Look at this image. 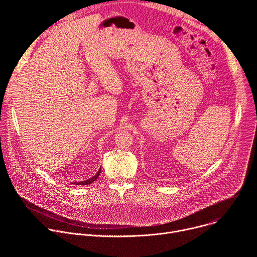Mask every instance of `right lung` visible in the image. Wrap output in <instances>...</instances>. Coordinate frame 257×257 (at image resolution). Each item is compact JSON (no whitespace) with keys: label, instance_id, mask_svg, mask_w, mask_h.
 Listing matches in <instances>:
<instances>
[{"label":"right lung","instance_id":"right-lung-1","mask_svg":"<svg viewBox=\"0 0 257 257\" xmlns=\"http://www.w3.org/2000/svg\"><path fill=\"white\" fill-rule=\"evenodd\" d=\"M99 174H100V169L98 170V172H97V173H96L92 178H89L88 180L81 181V182H74V183H72V184H75V185H88V184H91L92 182H94V181L98 178Z\"/></svg>","mask_w":257,"mask_h":257}]
</instances>
